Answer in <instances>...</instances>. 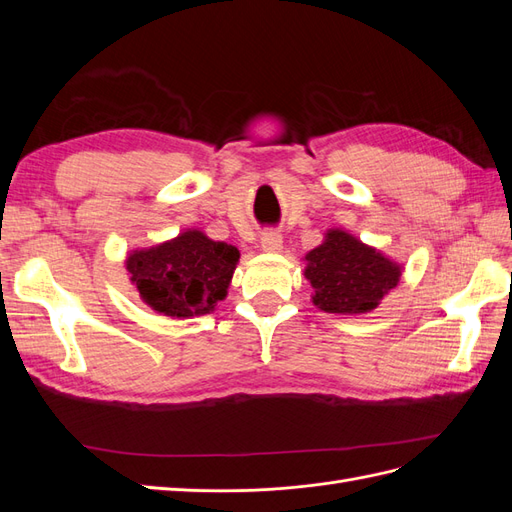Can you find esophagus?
Segmentation results:
<instances>
[{
  "mask_svg": "<svg viewBox=\"0 0 512 512\" xmlns=\"http://www.w3.org/2000/svg\"><path fill=\"white\" fill-rule=\"evenodd\" d=\"M260 245L265 252H280L282 250V235L275 230H265L260 235Z\"/></svg>",
  "mask_w": 512,
  "mask_h": 512,
  "instance_id": "obj_1",
  "label": "esophagus"
}]
</instances>
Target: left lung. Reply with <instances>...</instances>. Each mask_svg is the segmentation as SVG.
<instances>
[{
  "mask_svg": "<svg viewBox=\"0 0 512 512\" xmlns=\"http://www.w3.org/2000/svg\"><path fill=\"white\" fill-rule=\"evenodd\" d=\"M305 277L314 288V305L329 314H365L399 282L401 269L344 230L305 256Z\"/></svg>",
  "mask_w": 512,
  "mask_h": 512,
  "instance_id": "8db88e82",
  "label": "left lung"
}]
</instances>
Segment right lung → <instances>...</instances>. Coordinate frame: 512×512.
<instances>
[{
  "mask_svg": "<svg viewBox=\"0 0 512 512\" xmlns=\"http://www.w3.org/2000/svg\"><path fill=\"white\" fill-rule=\"evenodd\" d=\"M239 250L188 230L151 250L130 254L126 267L141 299L166 316L209 314L226 297Z\"/></svg>",
  "mask_w": 512,
  "mask_h": 512,
  "instance_id": "1",
  "label": "right lung"
}]
</instances>
